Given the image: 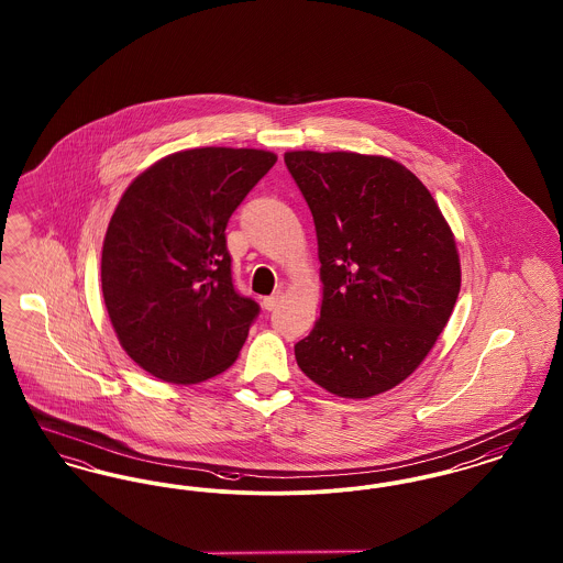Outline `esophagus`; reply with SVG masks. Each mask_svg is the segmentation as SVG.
I'll return each instance as SVG.
<instances>
[{
    "label": "esophagus",
    "mask_w": 563,
    "mask_h": 563,
    "mask_svg": "<svg viewBox=\"0 0 563 563\" xmlns=\"http://www.w3.org/2000/svg\"><path fill=\"white\" fill-rule=\"evenodd\" d=\"M280 301H283V294L280 291H276L274 295H269V297H264V308L268 310V312H272V310H276L278 306H280Z\"/></svg>",
    "instance_id": "1"
}]
</instances>
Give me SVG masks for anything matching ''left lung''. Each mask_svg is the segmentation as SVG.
I'll return each instance as SVG.
<instances>
[{
    "label": "left lung",
    "mask_w": 563,
    "mask_h": 563,
    "mask_svg": "<svg viewBox=\"0 0 563 563\" xmlns=\"http://www.w3.org/2000/svg\"><path fill=\"white\" fill-rule=\"evenodd\" d=\"M317 228L321 319L295 344L324 390L367 399L413 374L450 321L460 260L445 217L399 162L287 152Z\"/></svg>",
    "instance_id": "left-lung-1"
}]
</instances>
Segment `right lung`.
<instances>
[{"label": "right lung", "instance_id": "1", "mask_svg": "<svg viewBox=\"0 0 563 563\" xmlns=\"http://www.w3.org/2000/svg\"><path fill=\"white\" fill-rule=\"evenodd\" d=\"M274 162L264 150H186L120 198L101 285L122 349L147 374L196 384L236 361L260 303L234 287L225 228Z\"/></svg>", "mask_w": 563, "mask_h": 563}]
</instances>
